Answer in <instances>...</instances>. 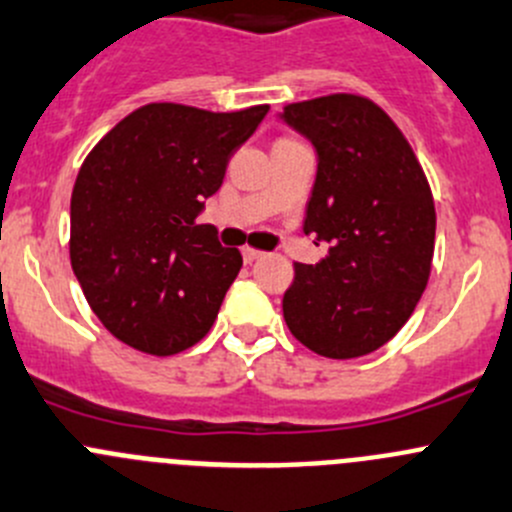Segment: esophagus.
Masks as SVG:
<instances>
[{"mask_svg": "<svg viewBox=\"0 0 512 512\" xmlns=\"http://www.w3.org/2000/svg\"><path fill=\"white\" fill-rule=\"evenodd\" d=\"M242 257H245V262H255L260 257H265V252L255 250V247H242Z\"/></svg>", "mask_w": 512, "mask_h": 512, "instance_id": "obj_1", "label": "esophagus"}]
</instances>
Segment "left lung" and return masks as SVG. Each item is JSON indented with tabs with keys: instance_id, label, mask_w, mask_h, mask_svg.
Segmentation results:
<instances>
[{
	"instance_id": "8db88e82",
	"label": "left lung",
	"mask_w": 512,
	"mask_h": 512,
	"mask_svg": "<svg viewBox=\"0 0 512 512\" xmlns=\"http://www.w3.org/2000/svg\"><path fill=\"white\" fill-rule=\"evenodd\" d=\"M280 117L317 152L305 232L330 245L317 265L295 262L282 315L317 355H367L398 335L428 285V177L398 124L360 94L287 104Z\"/></svg>"
}]
</instances>
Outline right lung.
<instances>
[{
  "label": "right lung",
  "instance_id": "right-lung-1",
  "mask_svg": "<svg viewBox=\"0 0 512 512\" xmlns=\"http://www.w3.org/2000/svg\"><path fill=\"white\" fill-rule=\"evenodd\" d=\"M267 109L152 102L87 155L72 190L69 257L89 307L124 345L165 357L210 332L242 255L197 215Z\"/></svg>",
  "mask_w": 512,
  "mask_h": 512
}]
</instances>
